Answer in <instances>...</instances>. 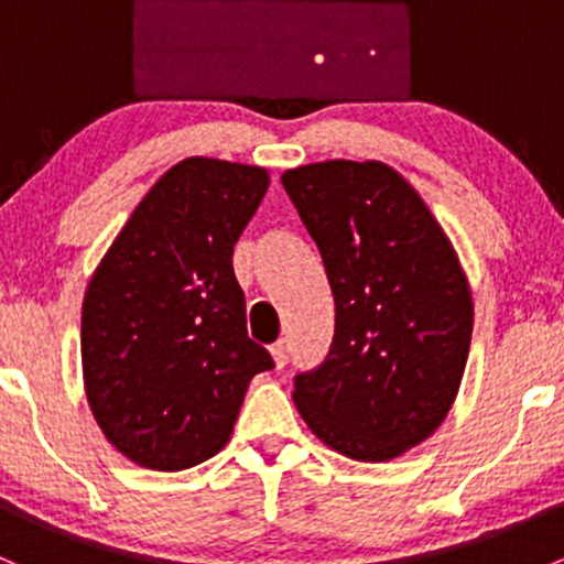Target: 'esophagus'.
Instances as JSON below:
<instances>
[{"mask_svg":"<svg viewBox=\"0 0 564 564\" xmlns=\"http://www.w3.org/2000/svg\"><path fill=\"white\" fill-rule=\"evenodd\" d=\"M270 355H272V360H275V366L278 368H283L286 366V360H289V340H278V344H272L270 346Z\"/></svg>","mask_w":564,"mask_h":564,"instance_id":"obj_1","label":"esophagus"}]
</instances>
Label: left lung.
I'll return each mask as SVG.
<instances>
[{"label":"left lung","mask_w":564,"mask_h":564,"mask_svg":"<svg viewBox=\"0 0 564 564\" xmlns=\"http://www.w3.org/2000/svg\"><path fill=\"white\" fill-rule=\"evenodd\" d=\"M281 182L335 300L327 357L294 379L297 412L340 456L398 458L440 429L469 357L475 305L456 248L388 163H308Z\"/></svg>","instance_id":"1"}]
</instances>
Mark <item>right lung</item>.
<instances>
[{"instance_id": "1", "label": "right lung", "mask_w": 564, "mask_h": 564, "mask_svg": "<svg viewBox=\"0 0 564 564\" xmlns=\"http://www.w3.org/2000/svg\"><path fill=\"white\" fill-rule=\"evenodd\" d=\"M270 187L261 166L185 158L150 187L89 278L82 368L106 440L144 469L224 451L250 379L272 368L248 338L231 253Z\"/></svg>"}]
</instances>
